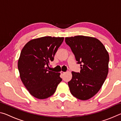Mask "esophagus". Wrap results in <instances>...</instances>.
Listing matches in <instances>:
<instances>
[{
  "label": "esophagus",
  "mask_w": 121,
  "mask_h": 121,
  "mask_svg": "<svg viewBox=\"0 0 121 121\" xmlns=\"http://www.w3.org/2000/svg\"><path fill=\"white\" fill-rule=\"evenodd\" d=\"M60 73H61V74L63 75V74H64V73H65V72H64V71H61V72H60Z\"/></svg>",
  "instance_id": "obj_1"
}]
</instances>
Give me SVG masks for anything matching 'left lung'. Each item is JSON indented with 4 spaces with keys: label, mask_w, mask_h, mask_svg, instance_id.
I'll use <instances>...</instances> for the list:
<instances>
[{
    "label": "left lung",
    "mask_w": 121,
    "mask_h": 121,
    "mask_svg": "<svg viewBox=\"0 0 121 121\" xmlns=\"http://www.w3.org/2000/svg\"><path fill=\"white\" fill-rule=\"evenodd\" d=\"M77 63L80 73L72 71V78L68 83L71 93L77 99L86 100L101 89L108 73L109 56L105 47L95 37L76 36L65 37Z\"/></svg>",
    "instance_id": "obj_1"
}]
</instances>
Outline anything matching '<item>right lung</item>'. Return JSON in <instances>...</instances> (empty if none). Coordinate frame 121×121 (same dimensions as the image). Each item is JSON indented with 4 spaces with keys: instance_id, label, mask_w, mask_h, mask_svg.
<instances>
[{
    "instance_id": "right-lung-1",
    "label": "right lung",
    "mask_w": 121,
    "mask_h": 121,
    "mask_svg": "<svg viewBox=\"0 0 121 121\" xmlns=\"http://www.w3.org/2000/svg\"><path fill=\"white\" fill-rule=\"evenodd\" d=\"M64 37L45 36L29 41L20 53L18 69L22 83L29 92L39 99L51 97L62 78L60 73L48 69Z\"/></svg>"
}]
</instances>
